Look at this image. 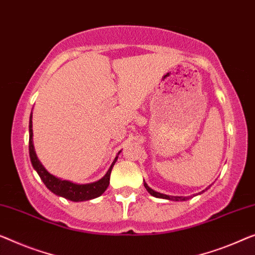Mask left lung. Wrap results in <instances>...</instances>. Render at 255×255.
<instances>
[{
	"label": "left lung",
	"instance_id": "1",
	"mask_svg": "<svg viewBox=\"0 0 255 255\" xmlns=\"http://www.w3.org/2000/svg\"><path fill=\"white\" fill-rule=\"evenodd\" d=\"M144 187H145V189L147 190V192H149L150 195H152L153 197H157V198H164V199L175 200V201H178V200H185V197H170V196L164 195V193H160V192L154 191V190H152L151 188L147 187L146 183H144Z\"/></svg>",
	"mask_w": 255,
	"mask_h": 255
}]
</instances>
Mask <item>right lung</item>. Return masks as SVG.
Listing matches in <instances>:
<instances>
[{"label": "right lung", "mask_w": 255, "mask_h": 255, "mask_svg": "<svg viewBox=\"0 0 255 255\" xmlns=\"http://www.w3.org/2000/svg\"><path fill=\"white\" fill-rule=\"evenodd\" d=\"M32 136H33L32 116H30L29 117V142H28L30 161H32L33 167L36 169L37 174L40 175L41 180L43 181L45 187L50 190L51 192H54L55 195L64 197V198L70 199L72 201H83V200L97 198V197H100L102 193L108 189L109 183H110V174H111L112 167L116 164L118 157H116L115 161L112 162V165L108 170V173H106L104 177L101 178L100 181L95 182V183H90V184H75V183H72L70 181L60 180V178L51 175L50 173H48L47 170H45L44 167L41 165V162L39 161V159H37L35 151H34Z\"/></svg>", "instance_id": "1"}]
</instances>
